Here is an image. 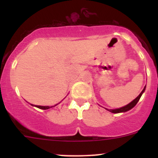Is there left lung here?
<instances>
[{
    "label": "left lung",
    "mask_w": 158,
    "mask_h": 158,
    "mask_svg": "<svg viewBox=\"0 0 158 158\" xmlns=\"http://www.w3.org/2000/svg\"><path fill=\"white\" fill-rule=\"evenodd\" d=\"M144 90H145V87H144V89H143L142 92H141V93H140V95H138V96L137 97V98H135V100H133V101H132L131 102H130L128 105H127V106H124V107H122V108H120V109H111V110L107 109V110H109V111H111V112H112V113H120V112H125V111H128V110L131 109L132 108H134L135 106H136V104H137V103H138V102L139 101L140 98H141V95H142L143 92H144Z\"/></svg>",
    "instance_id": "1"
}]
</instances>
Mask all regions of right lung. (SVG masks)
I'll list each match as a JSON object with an SVG mask.
<instances>
[{
	"instance_id": "add662e5",
	"label": "right lung",
	"mask_w": 158,
	"mask_h": 158,
	"mask_svg": "<svg viewBox=\"0 0 158 158\" xmlns=\"http://www.w3.org/2000/svg\"><path fill=\"white\" fill-rule=\"evenodd\" d=\"M31 106H36V108H39V109H44V110H46V109H50V108H52V107H54V106H56H56H50V107H49V106H34V105H32L31 104Z\"/></svg>"
}]
</instances>
